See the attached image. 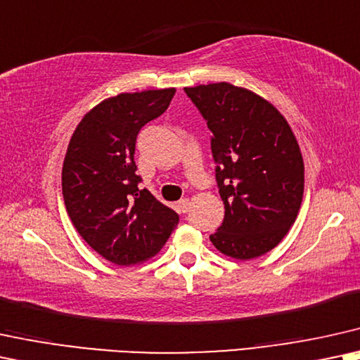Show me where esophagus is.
<instances>
[{
    "label": "esophagus",
    "mask_w": 360,
    "mask_h": 360,
    "mask_svg": "<svg viewBox=\"0 0 360 360\" xmlns=\"http://www.w3.org/2000/svg\"><path fill=\"white\" fill-rule=\"evenodd\" d=\"M189 209H191L189 199H181V201L177 202V211H179V212H188Z\"/></svg>",
    "instance_id": "esophagus-1"
}]
</instances>
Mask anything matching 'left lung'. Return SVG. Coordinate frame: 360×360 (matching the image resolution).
<instances>
[{"label": "left lung", "instance_id": "8db88e82", "mask_svg": "<svg viewBox=\"0 0 360 360\" xmlns=\"http://www.w3.org/2000/svg\"><path fill=\"white\" fill-rule=\"evenodd\" d=\"M212 133L224 221L209 236L217 251L249 261L272 251L289 233L304 195L297 139L276 106L231 83L184 88Z\"/></svg>", "mask_w": 360, "mask_h": 360}]
</instances>
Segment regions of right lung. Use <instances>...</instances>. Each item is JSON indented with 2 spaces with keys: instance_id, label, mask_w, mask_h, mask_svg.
Masks as SVG:
<instances>
[{
  "instance_id": "add662e5",
  "label": "right lung",
  "mask_w": 360,
  "mask_h": 360,
  "mask_svg": "<svg viewBox=\"0 0 360 360\" xmlns=\"http://www.w3.org/2000/svg\"><path fill=\"white\" fill-rule=\"evenodd\" d=\"M174 88L121 93L96 104L72 133L63 198L81 238L106 261L131 266L156 256L179 216L141 189L134 149L141 127L169 106Z\"/></svg>"
}]
</instances>
